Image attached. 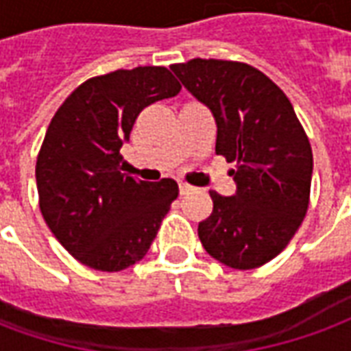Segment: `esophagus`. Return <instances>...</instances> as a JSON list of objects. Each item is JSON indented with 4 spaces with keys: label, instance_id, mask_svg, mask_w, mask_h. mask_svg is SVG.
Segmentation results:
<instances>
[{
    "label": "esophagus",
    "instance_id": "obj_1",
    "mask_svg": "<svg viewBox=\"0 0 351 351\" xmlns=\"http://www.w3.org/2000/svg\"><path fill=\"white\" fill-rule=\"evenodd\" d=\"M194 191V186L193 185H189V183H179V194H189V193H193Z\"/></svg>",
    "mask_w": 351,
    "mask_h": 351
}]
</instances>
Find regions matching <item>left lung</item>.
Masks as SVG:
<instances>
[{"instance_id": "obj_1", "label": "left lung", "mask_w": 351, "mask_h": 351, "mask_svg": "<svg viewBox=\"0 0 351 351\" xmlns=\"http://www.w3.org/2000/svg\"><path fill=\"white\" fill-rule=\"evenodd\" d=\"M211 110L217 155L237 162L235 194L213 198L198 224L209 256L234 269H254L280 254L308 209L312 149L291 102L275 82L247 63L191 60L170 67Z\"/></svg>"}]
</instances>
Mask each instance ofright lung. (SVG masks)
<instances>
[{"instance_id": "add662e5", "label": "right lung", "mask_w": 351, "mask_h": 351, "mask_svg": "<svg viewBox=\"0 0 351 351\" xmlns=\"http://www.w3.org/2000/svg\"><path fill=\"white\" fill-rule=\"evenodd\" d=\"M181 91L165 67L95 76L69 95L37 157L40 213L56 239L97 271H123L147 254L178 198V183L140 181L119 170L140 112Z\"/></svg>"}]
</instances>
